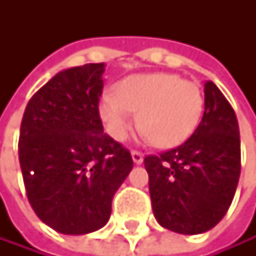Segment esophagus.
I'll use <instances>...</instances> for the list:
<instances>
[{
  "mask_svg": "<svg viewBox=\"0 0 256 256\" xmlns=\"http://www.w3.org/2000/svg\"><path fill=\"white\" fill-rule=\"evenodd\" d=\"M132 160H134L135 164H141L142 160H144V155L141 152H138V150H132Z\"/></svg>",
  "mask_w": 256,
  "mask_h": 256,
  "instance_id": "esophagus-1",
  "label": "esophagus"
}]
</instances>
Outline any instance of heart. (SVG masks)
Returning a JSON list of instances; mask_svg holds the SVG:
<instances>
[{"instance_id":"b5f03b06","label":"heart","mask_w":256,"mask_h":256,"mask_svg":"<svg viewBox=\"0 0 256 256\" xmlns=\"http://www.w3.org/2000/svg\"><path fill=\"white\" fill-rule=\"evenodd\" d=\"M204 107L201 89L176 74H136L124 78L115 92L100 98V116L106 132L122 141L129 134L135 112L152 142L170 149L188 141L200 124Z\"/></svg>"}]
</instances>
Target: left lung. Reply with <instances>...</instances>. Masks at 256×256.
Segmentation results:
<instances>
[{
  "instance_id": "obj_1",
  "label": "left lung",
  "mask_w": 256,
  "mask_h": 256,
  "mask_svg": "<svg viewBox=\"0 0 256 256\" xmlns=\"http://www.w3.org/2000/svg\"><path fill=\"white\" fill-rule=\"evenodd\" d=\"M152 210L162 228L182 235L208 232L229 210L241 172L240 127L229 101L204 84V114L184 144L144 158Z\"/></svg>"
}]
</instances>
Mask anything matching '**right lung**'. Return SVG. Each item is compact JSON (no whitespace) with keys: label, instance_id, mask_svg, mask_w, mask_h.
Here are the masks:
<instances>
[{"label":"right lung","instance_id":"add662e5","mask_svg":"<svg viewBox=\"0 0 256 256\" xmlns=\"http://www.w3.org/2000/svg\"><path fill=\"white\" fill-rule=\"evenodd\" d=\"M104 62L61 70L27 102L20 166L38 218L64 235H84L110 218L112 200L134 167L130 152L104 134Z\"/></svg>","mask_w":256,"mask_h":256}]
</instances>
